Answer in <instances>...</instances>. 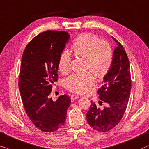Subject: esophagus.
Here are the masks:
<instances>
[{
  "instance_id": "34e87169",
  "label": "esophagus",
  "mask_w": 149,
  "mask_h": 149,
  "mask_svg": "<svg viewBox=\"0 0 149 149\" xmlns=\"http://www.w3.org/2000/svg\"><path fill=\"white\" fill-rule=\"evenodd\" d=\"M80 97L78 96V95H72L71 96V101H74L75 100H76V99H78Z\"/></svg>"
}]
</instances>
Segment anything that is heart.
<instances>
[{
	"instance_id": "heart-1",
	"label": "heart",
	"mask_w": 149,
	"mask_h": 149,
	"mask_svg": "<svg viewBox=\"0 0 149 149\" xmlns=\"http://www.w3.org/2000/svg\"><path fill=\"white\" fill-rule=\"evenodd\" d=\"M71 48L76 55L86 58V69L98 78L106 76L110 70L113 53L107 41H100L94 35L84 33L75 39ZM71 56L69 52H63L58 59V67L61 72L68 73L71 69ZM92 72L73 73L66 79L65 86L77 93H88L95 82L94 74Z\"/></svg>"
}]
</instances>
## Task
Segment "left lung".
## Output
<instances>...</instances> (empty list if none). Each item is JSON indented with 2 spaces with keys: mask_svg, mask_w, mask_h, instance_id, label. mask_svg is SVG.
I'll return each mask as SVG.
<instances>
[{
  "mask_svg": "<svg viewBox=\"0 0 149 149\" xmlns=\"http://www.w3.org/2000/svg\"><path fill=\"white\" fill-rule=\"evenodd\" d=\"M117 43L113 54L112 65L104 77V85L98 89L101 101L107 107L100 109L91 101L86 114L90 126L98 132H105L117 125L123 116L130 98L132 81L129 59L123 45L112 37Z\"/></svg>",
  "mask_w": 149,
  "mask_h": 149,
  "instance_id": "8db88e82",
  "label": "left lung"
}]
</instances>
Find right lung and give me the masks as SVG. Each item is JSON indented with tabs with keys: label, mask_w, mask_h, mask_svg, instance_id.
I'll list each match as a JSON object with an SVG mask.
<instances>
[{
	"label": "right lung",
	"mask_w": 149,
	"mask_h": 149,
	"mask_svg": "<svg viewBox=\"0 0 149 149\" xmlns=\"http://www.w3.org/2000/svg\"><path fill=\"white\" fill-rule=\"evenodd\" d=\"M69 39L67 32H43L28 43L22 58L18 83L22 101L29 118L43 132L61 127L71 104L67 95L56 102L49 96L58 80L59 57Z\"/></svg>",
	"instance_id": "add662e5"
}]
</instances>
